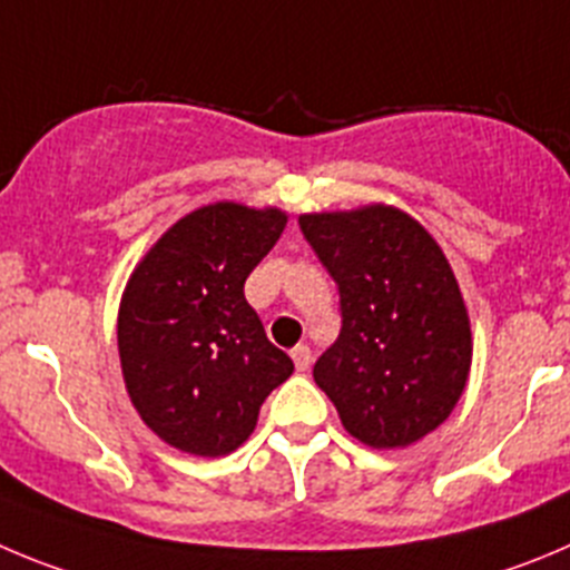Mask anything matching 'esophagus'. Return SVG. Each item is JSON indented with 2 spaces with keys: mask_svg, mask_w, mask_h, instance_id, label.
I'll return each mask as SVG.
<instances>
[{
  "mask_svg": "<svg viewBox=\"0 0 570 570\" xmlns=\"http://www.w3.org/2000/svg\"><path fill=\"white\" fill-rule=\"evenodd\" d=\"M292 360H295L297 371H309V365H312L309 345H295V348H292Z\"/></svg>",
  "mask_w": 570,
  "mask_h": 570,
  "instance_id": "34e87169",
  "label": "esophagus"
}]
</instances>
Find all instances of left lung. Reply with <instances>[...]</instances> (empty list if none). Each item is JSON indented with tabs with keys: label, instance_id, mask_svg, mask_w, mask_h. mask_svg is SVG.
Here are the masks:
<instances>
[{
	"label": "left lung",
	"instance_id": "1",
	"mask_svg": "<svg viewBox=\"0 0 570 570\" xmlns=\"http://www.w3.org/2000/svg\"><path fill=\"white\" fill-rule=\"evenodd\" d=\"M297 225L337 284L343 315L315 382L363 444L396 450L424 439L453 413L472 363L450 261L416 219L387 205L303 213Z\"/></svg>",
	"mask_w": 570,
	"mask_h": 570
}]
</instances>
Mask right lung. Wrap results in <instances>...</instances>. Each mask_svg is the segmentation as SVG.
<instances>
[{"label":"right lung","instance_id":"1","mask_svg":"<svg viewBox=\"0 0 570 570\" xmlns=\"http://www.w3.org/2000/svg\"><path fill=\"white\" fill-rule=\"evenodd\" d=\"M286 227L278 207L216 202L163 233L126 284L117 348L142 422L183 453H233L295 371L244 297Z\"/></svg>","mask_w":570,"mask_h":570}]
</instances>
